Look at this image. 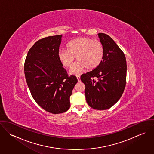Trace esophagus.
Wrapping results in <instances>:
<instances>
[{"mask_svg":"<svg viewBox=\"0 0 154 154\" xmlns=\"http://www.w3.org/2000/svg\"><path fill=\"white\" fill-rule=\"evenodd\" d=\"M76 78H77V79H78V81L79 82V81H81V78H80V75H76Z\"/></svg>","mask_w":154,"mask_h":154,"instance_id":"1","label":"esophagus"}]
</instances>
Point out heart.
<instances>
[{"label": "heart", "mask_w": 154, "mask_h": 154, "mask_svg": "<svg viewBox=\"0 0 154 154\" xmlns=\"http://www.w3.org/2000/svg\"><path fill=\"white\" fill-rule=\"evenodd\" d=\"M67 49L59 51L58 57L65 67L72 66L75 57L77 62L72 67L70 73H77L87 69H95L101 63L104 54L103 43L98 40L84 37L76 38L67 44Z\"/></svg>", "instance_id": "heart-1"}]
</instances>
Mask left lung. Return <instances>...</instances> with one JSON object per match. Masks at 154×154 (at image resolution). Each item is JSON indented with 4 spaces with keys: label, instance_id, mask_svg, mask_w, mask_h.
Segmentation results:
<instances>
[{
    "label": "left lung",
    "instance_id": "obj_1",
    "mask_svg": "<svg viewBox=\"0 0 154 154\" xmlns=\"http://www.w3.org/2000/svg\"><path fill=\"white\" fill-rule=\"evenodd\" d=\"M104 48L103 59L94 70L81 76L85 84L88 105L95 110H107L122 97L126 84L127 64L123 51L109 35L98 34Z\"/></svg>",
    "mask_w": 154,
    "mask_h": 154
}]
</instances>
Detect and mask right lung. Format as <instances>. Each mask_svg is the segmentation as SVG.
Listing matches in <instances>:
<instances>
[{
  "instance_id": "add662e5",
  "label": "right lung",
  "mask_w": 154,
  "mask_h": 154,
  "mask_svg": "<svg viewBox=\"0 0 154 154\" xmlns=\"http://www.w3.org/2000/svg\"><path fill=\"white\" fill-rule=\"evenodd\" d=\"M62 35L40 39L29 50L24 63L28 87L35 102L52 114L70 108V97L78 79L69 76L58 53Z\"/></svg>"
}]
</instances>
